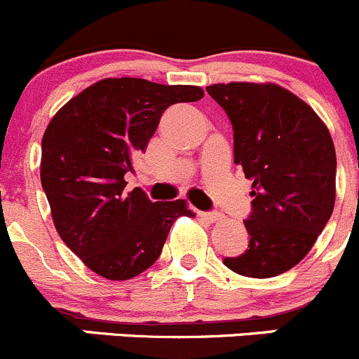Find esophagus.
<instances>
[{
	"label": "esophagus",
	"mask_w": 359,
	"mask_h": 359,
	"mask_svg": "<svg viewBox=\"0 0 359 359\" xmlns=\"http://www.w3.org/2000/svg\"><path fill=\"white\" fill-rule=\"evenodd\" d=\"M200 217L203 220H208V222H219L222 219V213L219 212H200Z\"/></svg>",
	"instance_id": "34e87169"
}]
</instances>
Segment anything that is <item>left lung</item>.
<instances>
[{"label":"left lung","instance_id":"1","mask_svg":"<svg viewBox=\"0 0 359 359\" xmlns=\"http://www.w3.org/2000/svg\"><path fill=\"white\" fill-rule=\"evenodd\" d=\"M227 112L234 163L253 180L248 247L224 264L248 278L287 273L313 248L335 205L337 158L327 125L274 83L206 86Z\"/></svg>","mask_w":359,"mask_h":359}]
</instances>
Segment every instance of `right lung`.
Returning a JSON list of instances; mask_svg holds the SVG:
<instances>
[{
    "mask_svg": "<svg viewBox=\"0 0 359 359\" xmlns=\"http://www.w3.org/2000/svg\"><path fill=\"white\" fill-rule=\"evenodd\" d=\"M200 99V86L106 78L72 97L46 126L39 175L53 224L99 276H139L158 260L172 224L194 215L184 200L153 203L139 187L126 193L125 173L163 112Z\"/></svg>",
    "mask_w": 359,
    "mask_h": 359,
    "instance_id": "1",
    "label": "right lung"
}]
</instances>
